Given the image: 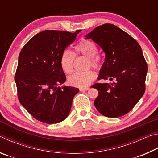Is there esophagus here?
Listing matches in <instances>:
<instances>
[{
	"label": "esophagus",
	"mask_w": 158,
	"mask_h": 158,
	"mask_svg": "<svg viewBox=\"0 0 158 158\" xmlns=\"http://www.w3.org/2000/svg\"><path fill=\"white\" fill-rule=\"evenodd\" d=\"M90 88L89 87H85V88H80L79 90L80 91H85V90H89Z\"/></svg>",
	"instance_id": "obj_1"
}]
</instances>
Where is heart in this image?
I'll return each instance as SVG.
<instances>
[{"label":"heart","mask_w":158,"mask_h":158,"mask_svg":"<svg viewBox=\"0 0 158 158\" xmlns=\"http://www.w3.org/2000/svg\"><path fill=\"white\" fill-rule=\"evenodd\" d=\"M77 55L84 56L88 58L86 68L90 66L97 70L100 69L102 61L100 56L98 55V48L95 42L89 40L83 39L75 47ZM75 55L71 51L66 49L61 54L60 65L64 73L67 74L73 73L74 69V61ZM95 74L91 69H88L81 73H77L68 78V82L71 85L75 87L84 88L89 85L95 79Z\"/></svg>","instance_id":"obj_1"}]
</instances>
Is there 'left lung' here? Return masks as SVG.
<instances>
[{"mask_svg":"<svg viewBox=\"0 0 158 158\" xmlns=\"http://www.w3.org/2000/svg\"><path fill=\"white\" fill-rule=\"evenodd\" d=\"M105 53L98 80L92 85L98 90L94 105L103 116L118 118L130 111L144 94L148 66L140 45L126 32L111 23L99 26L85 35Z\"/></svg>","mask_w":158,"mask_h":158,"instance_id":"obj_1","label":"left lung"}]
</instances>
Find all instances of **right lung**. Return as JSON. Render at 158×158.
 I'll return each instance as SVG.
<instances>
[{
	"instance_id": "1",
	"label": "right lung",
	"mask_w": 158,
	"mask_h": 158,
	"mask_svg": "<svg viewBox=\"0 0 158 158\" xmlns=\"http://www.w3.org/2000/svg\"><path fill=\"white\" fill-rule=\"evenodd\" d=\"M80 31H43L32 37L21 51L15 76L18 98L37 121L58 123L70 111L79 89L58 86L66 80L60 57Z\"/></svg>"
}]
</instances>
